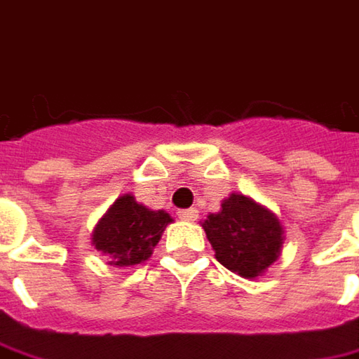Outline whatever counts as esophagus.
I'll use <instances>...</instances> for the list:
<instances>
[{
    "mask_svg": "<svg viewBox=\"0 0 359 359\" xmlns=\"http://www.w3.org/2000/svg\"><path fill=\"white\" fill-rule=\"evenodd\" d=\"M177 215H180V219H184V222H196V219H198V210H196V208L182 210V212H177Z\"/></svg>",
    "mask_w": 359,
    "mask_h": 359,
    "instance_id": "obj_1",
    "label": "esophagus"
}]
</instances>
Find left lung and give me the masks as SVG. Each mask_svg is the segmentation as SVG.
<instances>
[{
	"instance_id": "obj_1",
	"label": "left lung",
	"mask_w": 359,
	"mask_h": 359,
	"mask_svg": "<svg viewBox=\"0 0 359 359\" xmlns=\"http://www.w3.org/2000/svg\"><path fill=\"white\" fill-rule=\"evenodd\" d=\"M201 228L215 252V259L245 280L264 276L282 255L283 226L269 208L250 196L229 194L222 210L210 214Z\"/></svg>"
}]
</instances>
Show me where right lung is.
<instances>
[{
	"label": "right lung",
	"mask_w": 359,
	"mask_h": 359,
	"mask_svg": "<svg viewBox=\"0 0 359 359\" xmlns=\"http://www.w3.org/2000/svg\"><path fill=\"white\" fill-rule=\"evenodd\" d=\"M173 217L163 210H149L123 194L114 201L91 231V245L107 257V266L133 268L154 254L161 233Z\"/></svg>",
	"instance_id": "obj_1"
}]
</instances>
